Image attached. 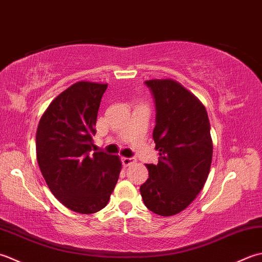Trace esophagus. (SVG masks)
<instances>
[{
	"mask_svg": "<svg viewBox=\"0 0 262 262\" xmlns=\"http://www.w3.org/2000/svg\"><path fill=\"white\" fill-rule=\"evenodd\" d=\"M121 161H122V164H123V166L126 167V166H129V165L135 163V158H132V157H122Z\"/></svg>",
	"mask_w": 262,
	"mask_h": 262,
	"instance_id": "esophagus-1",
	"label": "esophagus"
}]
</instances>
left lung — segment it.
I'll list each match as a JSON object with an SVG mask.
<instances>
[{"label":"left lung","mask_w":262,"mask_h":262,"mask_svg":"<svg viewBox=\"0 0 262 262\" xmlns=\"http://www.w3.org/2000/svg\"><path fill=\"white\" fill-rule=\"evenodd\" d=\"M145 83L156 106L152 138L159 161L147 165L149 179L140 193L149 210L172 216L184 210L206 183L212 159L210 123L201 101L175 80Z\"/></svg>","instance_id":"8db88e82"}]
</instances>
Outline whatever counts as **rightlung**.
<instances>
[{"label":"right lung","instance_id":"add662e5","mask_svg":"<svg viewBox=\"0 0 262 262\" xmlns=\"http://www.w3.org/2000/svg\"><path fill=\"white\" fill-rule=\"evenodd\" d=\"M106 88L88 81L72 84L52 101L37 127L42 178L62 205L80 213L97 212L108 204L122 168L119 156L96 151L93 140Z\"/></svg>","mask_w":262,"mask_h":262}]
</instances>
